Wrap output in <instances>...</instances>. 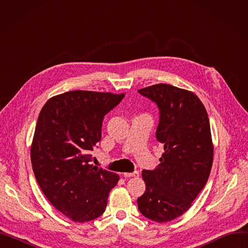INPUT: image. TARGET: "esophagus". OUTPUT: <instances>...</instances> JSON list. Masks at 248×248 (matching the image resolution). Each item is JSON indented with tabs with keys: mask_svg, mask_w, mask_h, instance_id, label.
Instances as JSON below:
<instances>
[{
	"mask_svg": "<svg viewBox=\"0 0 248 248\" xmlns=\"http://www.w3.org/2000/svg\"><path fill=\"white\" fill-rule=\"evenodd\" d=\"M124 177L129 178V177H139V172H134V173H124Z\"/></svg>",
	"mask_w": 248,
	"mask_h": 248,
	"instance_id": "obj_1",
	"label": "esophagus"
}]
</instances>
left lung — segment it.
<instances>
[{"mask_svg":"<svg viewBox=\"0 0 248 248\" xmlns=\"http://www.w3.org/2000/svg\"><path fill=\"white\" fill-rule=\"evenodd\" d=\"M138 91L159 108L155 139L165 151L155 170L141 173L146 192L138 198L139 210L155 222H168L189 209L209 178V119L204 104L189 90L160 83Z\"/></svg>","mask_w":248,"mask_h":248,"instance_id":"left-lung-1","label":"left lung"}]
</instances>
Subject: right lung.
Segmentation results:
<instances>
[{
  "label": "right lung",
  "mask_w": 248,
  "mask_h": 248,
  "mask_svg": "<svg viewBox=\"0 0 248 248\" xmlns=\"http://www.w3.org/2000/svg\"><path fill=\"white\" fill-rule=\"evenodd\" d=\"M124 94L74 90L51 97L35 128L31 163L42 192L75 222L99 217L120 176L91 165L103 117Z\"/></svg>",
  "instance_id": "add662e5"
}]
</instances>
